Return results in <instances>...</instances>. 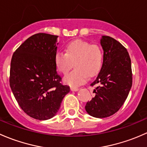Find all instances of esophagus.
Here are the masks:
<instances>
[{"label": "esophagus", "mask_w": 147, "mask_h": 147, "mask_svg": "<svg viewBox=\"0 0 147 147\" xmlns=\"http://www.w3.org/2000/svg\"><path fill=\"white\" fill-rule=\"evenodd\" d=\"M78 89L79 88L76 87H71V90H72V91H78Z\"/></svg>", "instance_id": "esophagus-1"}]
</instances>
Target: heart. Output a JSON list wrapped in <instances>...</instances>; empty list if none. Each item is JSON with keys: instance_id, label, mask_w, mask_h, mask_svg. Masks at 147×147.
Segmentation results:
<instances>
[{"instance_id": "obj_1", "label": "heart", "mask_w": 147, "mask_h": 147, "mask_svg": "<svg viewBox=\"0 0 147 147\" xmlns=\"http://www.w3.org/2000/svg\"><path fill=\"white\" fill-rule=\"evenodd\" d=\"M103 51L99 46L81 40L68 44L65 53L57 52L54 57V63L57 70L62 74L69 73L63 78V82L71 86L84 84L88 77H93L100 72L103 63Z\"/></svg>"}]
</instances>
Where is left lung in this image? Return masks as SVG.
Here are the masks:
<instances>
[{"label":"left lung","instance_id":"1","mask_svg":"<svg viewBox=\"0 0 147 147\" xmlns=\"http://www.w3.org/2000/svg\"><path fill=\"white\" fill-rule=\"evenodd\" d=\"M103 63L98 76L90 86L98 85L91 100L88 101L86 112L97 118L113 115L127 98L132 85L131 59L126 48L109 36H102Z\"/></svg>","mask_w":147,"mask_h":147}]
</instances>
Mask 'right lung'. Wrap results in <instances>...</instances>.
Here are the masks:
<instances>
[{
    "instance_id": "obj_1",
    "label": "right lung",
    "mask_w": 147,
    "mask_h": 147,
    "mask_svg": "<svg viewBox=\"0 0 147 147\" xmlns=\"http://www.w3.org/2000/svg\"><path fill=\"white\" fill-rule=\"evenodd\" d=\"M58 36L38 33L13 54L10 86L22 110L30 117L46 120L56 115L70 88L61 84L54 57Z\"/></svg>"
}]
</instances>
